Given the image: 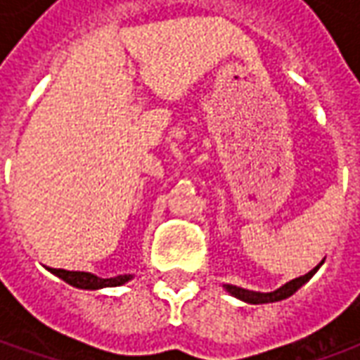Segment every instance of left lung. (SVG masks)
Masks as SVG:
<instances>
[{"label": "left lung", "instance_id": "8db88e82", "mask_svg": "<svg viewBox=\"0 0 360 360\" xmlns=\"http://www.w3.org/2000/svg\"><path fill=\"white\" fill-rule=\"evenodd\" d=\"M322 262H324V260H322ZM322 262H320L316 268H312L309 274H304V276H301V278H295L291 279V281H287L285 285H281L279 289H276V291H271V293L249 291V289H243V287H237V285H224V287H226L227 293H231L233 297H237V299H241V301L245 302H250V304H264V302L283 301V299H287V297H291L297 289H301V287L304 285V283H307L314 274H316V270L322 266Z\"/></svg>", "mask_w": 360, "mask_h": 360}]
</instances>
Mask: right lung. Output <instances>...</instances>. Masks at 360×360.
<instances>
[{"label": "right lung", "instance_id": "obj_1", "mask_svg": "<svg viewBox=\"0 0 360 360\" xmlns=\"http://www.w3.org/2000/svg\"><path fill=\"white\" fill-rule=\"evenodd\" d=\"M51 274H56L58 278H61L65 283L79 289H102V287H117L127 283L129 279L133 278L129 276H117V278H98L90 271H69V270H58V268H50Z\"/></svg>", "mask_w": 360, "mask_h": 360}]
</instances>
